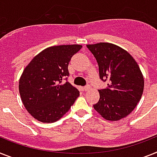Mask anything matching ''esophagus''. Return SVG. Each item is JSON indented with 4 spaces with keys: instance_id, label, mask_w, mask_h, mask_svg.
<instances>
[{
    "instance_id": "1",
    "label": "esophagus",
    "mask_w": 157,
    "mask_h": 157,
    "mask_svg": "<svg viewBox=\"0 0 157 157\" xmlns=\"http://www.w3.org/2000/svg\"><path fill=\"white\" fill-rule=\"evenodd\" d=\"M90 89V85H86V86H84V90H88Z\"/></svg>"
}]
</instances>
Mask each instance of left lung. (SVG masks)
I'll list each match as a JSON object with an SVG mask.
<instances>
[{"label":"left lung","mask_w":157,"mask_h":157,"mask_svg":"<svg viewBox=\"0 0 157 157\" xmlns=\"http://www.w3.org/2000/svg\"><path fill=\"white\" fill-rule=\"evenodd\" d=\"M99 65V78L107 87L99 90L94 110L105 120L126 117L140 100L144 81L139 66L128 51L107 42L86 45Z\"/></svg>","instance_id":"8db88e82"}]
</instances>
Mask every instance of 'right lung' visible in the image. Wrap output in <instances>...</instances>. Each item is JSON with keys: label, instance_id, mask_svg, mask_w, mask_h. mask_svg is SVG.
Wrapping results in <instances>:
<instances>
[{"label": "right lung", "instance_id": "add662e5", "mask_svg": "<svg viewBox=\"0 0 157 157\" xmlns=\"http://www.w3.org/2000/svg\"><path fill=\"white\" fill-rule=\"evenodd\" d=\"M81 45L48 47L27 65L19 80V92L25 109L42 123L58 121L69 111L79 91L69 82L68 65Z\"/></svg>", "mask_w": 157, "mask_h": 157}]
</instances>
